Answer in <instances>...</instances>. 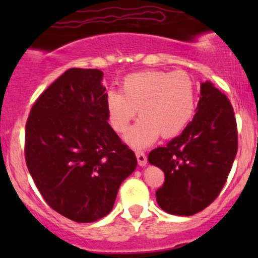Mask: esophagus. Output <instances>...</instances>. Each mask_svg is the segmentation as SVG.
<instances>
[{
	"label": "esophagus",
	"instance_id": "34e87169",
	"mask_svg": "<svg viewBox=\"0 0 258 258\" xmlns=\"http://www.w3.org/2000/svg\"><path fill=\"white\" fill-rule=\"evenodd\" d=\"M136 156H137V161L139 166H146L147 165V156L144 152L142 150H136Z\"/></svg>",
	"mask_w": 258,
	"mask_h": 258
}]
</instances>
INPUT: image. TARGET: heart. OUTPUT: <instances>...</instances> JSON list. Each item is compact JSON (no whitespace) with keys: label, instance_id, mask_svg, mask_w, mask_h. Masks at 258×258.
Wrapping results in <instances>:
<instances>
[{"label":"heart","instance_id":"obj_1","mask_svg":"<svg viewBox=\"0 0 258 258\" xmlns=\"http://www.w3.org/2000/svg\"><path fill=\"white\" fill-rule=\"evenodd\" d=\"M105 110L109 125L116 133L127 131L136 116L141 119L126 136L133 147L153 143L160 133L164 138L179 135L195 111V87L184 72L143 70L125 76L120 93L105 96Z\"/></svg>","mask_w":258,"mask_h":258}]
</instances>
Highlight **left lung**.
<instances>
[{"label": "left lung", "mask_w": 258, "mask_h": 258, "mask_svg": "<svg viewBox=\"0 0 258 258\" xmlns=\"http://www.w3.org/2000/svg\"><path fill=\"white\" fill-rule=\"evenodd\" d=\"M197 110L182 135L148 155V161L165 173L155 195L159 206L171 215L191 216L214 203L238 152L233 106L212 82L201 84Z\"/></svg>", "instance_id": "8db88e82"}]
</instances>
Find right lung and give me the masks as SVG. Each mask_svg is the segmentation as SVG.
Listing matches in <instances>:
<instances>
[{"label": "right lung", "instance_id": "add662e5", "mask_svg": "<svg viewBox=\"0 0 258 258\" xmlns=\"http://www.w3.org/2000/svg\"><path fill=\"white\" fill-rule=\"evenodd\" d=\"M98 69L72 68L47 87L25 125V161L47 205L79 223L111 211L135 153L108 123Z\"/></svg>", "mask_w": 258, "mask_h": 258}]
</instances>
